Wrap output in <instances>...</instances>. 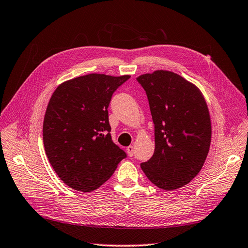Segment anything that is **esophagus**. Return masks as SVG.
<instances>
[{
  "mask_svg": "<svg viewBox=\"0 0 248 248\" xmlns=\"http://www.w3.org/2000/svg\"><path fill=\"white\" fill-rule=\"evenodd\" d=\"M126 153H128V155H130V157H132V155H134V147L132 145L126 147Z\"/></svg>",
  "mask_w": 248,
  "mask_h": 248,
  "instance_id": "1",
  "label": "esophagus"
}]
</instances>
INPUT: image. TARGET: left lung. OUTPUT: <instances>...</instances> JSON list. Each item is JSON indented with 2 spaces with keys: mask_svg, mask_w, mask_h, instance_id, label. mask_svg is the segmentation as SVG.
Wrapping results in <instances>:
<instances>
[{
  "mask_svg": "<svg viewBox=\"0 0 248 248\" xmlns=\"http://www.w3.org/2000/svg\"><path fill=\"white\" fill-rule=\"evenodd\" d=\"M155 124V152L141 163L154 185L172 191L199 174L210 150L212 128L206 100L194 84L168 70L137 78Z\"/></svg>",
  "mask_w": 248,
  "mask_h": 248,
  "instance_id": "left-lung-1",
  "label": "left lung"
}]
</instances>
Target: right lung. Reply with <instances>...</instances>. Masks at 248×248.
Instances as JSON below:
<instances>
[{
  "label": "right lung",
  "mask_w": 248,
  "mask_h": 248,
  "mask_svg": "<svg viewBox=\"0 0 248 248\" xmlns=\"http://www.w3.org/2000/svg\"><path fill=\"white\" fill-rule=\"evenodd\" d=\"M130 76L89 74L60 84L47 104L44 145L65 185L82 192L110 179L126 154L113 142L108 107L114 91Z\"/></svg>",
  "instance_id": "add662e5"
}]
</instances>
